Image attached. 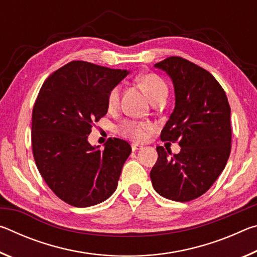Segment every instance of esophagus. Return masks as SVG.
<instances>
[{"label": "esophagus", "instance_id": "obj_1", "mask_svg": "<svg viewBox=\"0 0 257 257\" xmlns=\"http://www.w3.org/2000/svg\"><path fill=\"white\" fill-rule=\"evenodd\" d=\"M143 146L138 145V144H132V150L135 152V151H138V150H142Z\"/></svg>", "mask_w": 257, "mask_h": 257}]
</instances>
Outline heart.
I'll return each mask as SVG.
<instances>
[{
	"label": "heart",
	"instance_id": "1",
	"mask_svg": "<svg viewBox=\"0 0 257 257\" xmlns=\"http://www.w3.org/2000/svg\"><path fill=\"white\" fill-rule=\"evenodd\" d=\"M139 84L147 94V96L153 102L159 97H168V86L159 76L150 73V75L142 76L139 78ZM121 93V86L113 87L108 94V105L115 106L119 103ZM151 125L144 122H136V121L125 120L119 125V132L125 137H129L135 142H144L151 133Z\"/></svg>",
	"mask_w": 257,
	"mask_h": 257
}]
</instances>
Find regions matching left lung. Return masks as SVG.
Returning a JSON list of instances; mask_svg holds the SVG:
<instances>
[{
    "label": "left lung",
    "mask_w": 257,
    "mask_h": 257,
    "mask_svg": "<svg viewBox=\"0 0 257 257\" xmlns=\"http://www.w3.org/2000/svg\"><path fill=\"white\" fill-rule=\"evenodd\" d=\"M171 78L176 105L161 139L179 143L178 154L158 146L150 173L155 191L176 202H189L210 189L231 151L230 105L224 90L205 69L180 56L154 64Z\"/></svg>",
    "instance_id": "8db88e82"
}]
</instances>
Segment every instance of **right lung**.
<instances>
[{"instance_id":"right-lung-1","label":"right lung","mask_w":257,"mask_h":257,"mask_svg":"<svg viewBox=\"0 0 257 257\" xmlns=\"http://www.w3.org/2000/svg\"><path fill=\"white\" fill-rule=\"evenodd\" d=\"M128 73L72 61L52 73L38 93L32 120L35 162L52 191L72 206L96 205L118 186L132 147L111 138L101 151L87 138L106 114L111 89Z\"/></svg>"}]
</instances>
